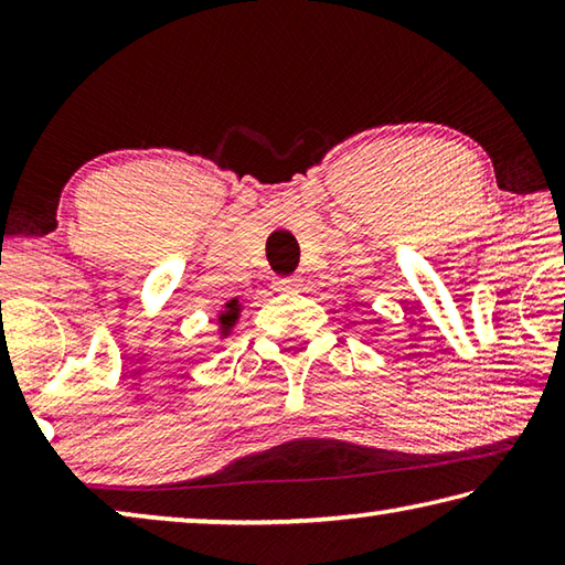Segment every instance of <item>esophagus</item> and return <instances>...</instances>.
Returning <instances> with one entry per match:
<instances>
[{
  "label": "esophagus",
  "mask_w": 565,
  "mask_h": 565,
  "mask_svg": "<svg viewBox=\"0 0 565 565\" xmlns=\"http://www.w3.org/2000/svg\"><path fill=\"white\" fill-rule=\"evenodd\" d=\"M299 289H301V279H296V276L276 281V291H299Z\"/></svg>",
  "instance_id": "1"
}]
</instances>
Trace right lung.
<instances>
[{"mask_svg": "<svg viewBox=\"0 0 565 565\" xmlns=\"http://www.w3.org/2000/svg\"><path fill=\"white\" fill-rule=\"evenodd\" d=\"M236 317H238V303H236V299H232L226 303V311L222 313V321H218V323H222L224 331H226L236 321Z\"/></svg>", "mask_w": 565, "mask_h": 565, "instance_id": "add662e5", "label": "right lung"}]
</instances>
